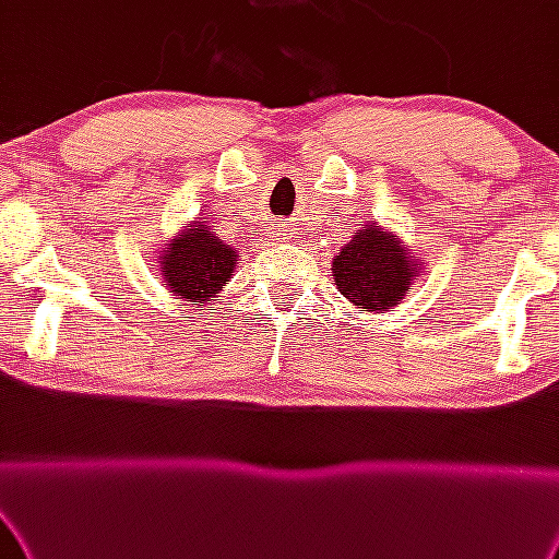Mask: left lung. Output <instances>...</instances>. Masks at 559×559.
I'll return each instance as SVG.
<instances>
[{"mask_svg": "<svg viewBox=\"0 0 559 559\" xmlns=\"http://www.w3.org/2000/svg\"><path fill=\"white\" fill-rule=\"evenodd\" d=\"M425 273L411 249L382 225L369 223L331 260V275L347 302L366 312H388L406 299L411 281Z\"/></svg>", "mask_w": 559, "mask_h": 559, "instance_id": "obj_1", "label": "left lung"}]
</instances>
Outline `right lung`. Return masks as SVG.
I'll list each match as a JSON object with an SVG mask.
<instances>
[{"instance_id":"add662e5","label":"right lung","mask_w":559,"mask_h":559,"mask_svg":"<svg viewBox=\"0 0 559 559\" xmlns=\"http://www.w3.org/2000/svg\"><path fill=\"white\" fill-rule=\"evenodd\" d=\"M238 251L225 243L212 225L190 223L158 251L164 286L182 302H212L230 281Z\"/></svg>"}]
</instances>
